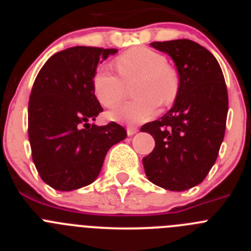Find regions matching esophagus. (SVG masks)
I'll use <instances>...</instances> for the list:
<instances>
[{"label": "esophagus", "mask_w": 251, "mask_h": 251, "mask_svg": "<svg viewBox=\"0 0 251 251\" xmlns=\"http://www.w3.org/2000/svg\"><path fill=\"white\" fill-rule=\"evenodd\" d=\"M137 132H138V128H137V127H133V126H129V127H127V134H128V136H133V134H136Z\"/></svg>", "instance_id": "34e87169"}]
</instances>
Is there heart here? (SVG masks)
Here are the masks:
<instances>
[{
	"mask_svg": "<svg viewBox=\"0 0 251 251\" xmlns=\"http://www.w3.org/2000/svg\"><path fill=\"white\" fill-rule=\"evenodd\" d=\"M119 75L105 68L93 76V90L101 105L114 108L123 100L127 85L134 83V100L112 113L114 121L136 124L151 119L158 105H170L178 93V77L166 64V57L147 48H134L114 60Z\"/></svg>",
	"mask_w": 251,
	"mask_h": 251,
	"instance_id": "1",
	"label": "heart"
}]
</instances>
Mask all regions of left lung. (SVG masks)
Returning a JSON list of instances; mask_svg holds the SVG:
<instances>
[{"label": "left lung", "instance_id": "1", "mask_svg": "<svg viewBox=\"0 0 251 251\" xmlns=\"http://www.w3.org/2000/svg\"><path fill=\"white\" fill-rule=\"evenodd\" d=\"M170 55L179 76L174 106L146 123L156 146L142 159L148 179L170 191H185L205 179L224 141L229 98L214 55L187 39L152 43Z\"/></svg>", "mask_w": 251, "mask_h": 251}]
</instances>
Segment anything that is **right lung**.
<instances>
[{
  "label": "right lung",
  "instance_id": "obj_1",
  "mask_svg": "<svg viewBox=\"0 0 251 251\" xmlns=\"http://www.w3.org/2000/svg\"><path fill=\"white\" fill-rule=\"evenodd\" d=\"M117 49L74 46L41 68L28 100L31 154L44 182L59 191L88 186L98 177L110 147L127 137L110 122L90 124L103 112L93 90L98 64Z\"/></svg>",
  "mask_w": 251,
  "mask_h": 251
}]
</instances>
